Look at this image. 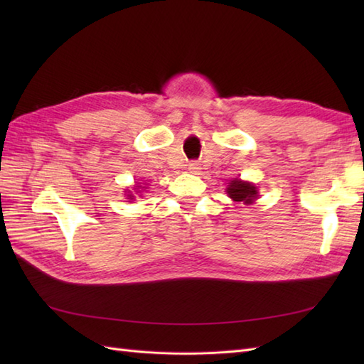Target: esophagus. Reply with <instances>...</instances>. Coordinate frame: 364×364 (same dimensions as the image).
Wrapping results in <instances>:
<instances>
[{
	"label": "esophagus",
	"mask_w": 364,
	"mask_h": 364,
	"mask_svg": "<svg viewBox=\"0 0 364 364\" xmlns=\"http://www.w3.org/2000/svg\"><path fill=\"white\" fill-rule=\"evenodd\" d=\"M188 168H189V172H192V173H197L198 170H200V164H198V162H194V161H192V162H189V164H188Z\"/></svg>",
	"instance_id": "esophagus-1"
}]
</instances>
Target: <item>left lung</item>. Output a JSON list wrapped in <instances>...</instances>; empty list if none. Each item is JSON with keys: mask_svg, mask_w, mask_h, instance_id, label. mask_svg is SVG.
<instances>
[{"mask_svg": "<svg viewBox=\"0 0 364 364\" xmlns=\"http://www.w3.org/2000/svg\"><path fill=\"white\" fill-rule=\"evenodd\" d=\"M227 194L230 198H233V202H239V203L242 202L245 205H250L258 198V191L255 188V184L249 181L237 180V178H235L233 181L228 183Z\"/></svg>", "mask_w": 364, "mask_h": 364, "instance_id": "obj_1", "label": "left lung"}]
</instances>
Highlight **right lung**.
<instances>
[{"mask_svg": "<svg viewBox=\"0 0 364 364\" xmlns=\"http://www.w3.org/2000/svg\"><path fill=\"white\" fill-rule=\"evenodd\" d=\"M136 188H139V186H136ZM137 192H139V191H137ZM128 198H129V200H133V198H134V196L131 194V192H129V194H128Z\"/></svg>", "mask_w": 364, "mask_h": 364, "instance_id": "right-lung-1", "label": "right lung"}]
</instances>
